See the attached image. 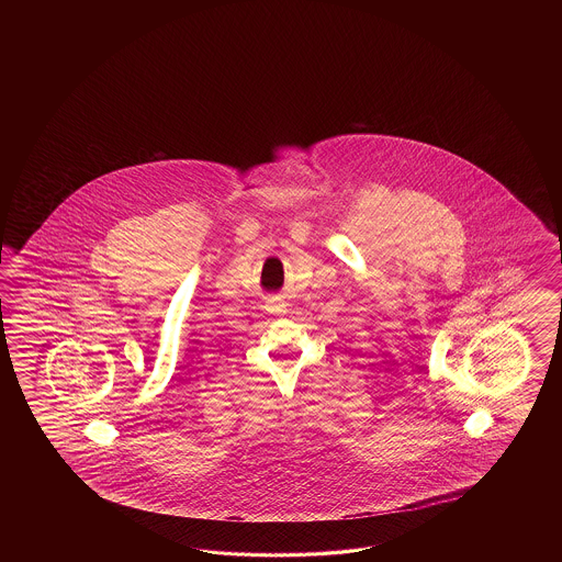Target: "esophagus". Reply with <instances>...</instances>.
Listing matches in <instances>:
<instances>
[{"mask_svg": "<svg viewBox=\"0 0 562 562\" xmlns=\"http://www.w3.org/2000/svg\"><path fill=\"white\" fill-rule=\"evenodd\" d=\"M265 310L269 311V313H276V315H285L286 303L281 297H269L267 299Z\"/></svg>", "mask_w": 562, "mask_h": 562, "instance_id": "34e87169", "label": "esophagus"}]
</instances>
